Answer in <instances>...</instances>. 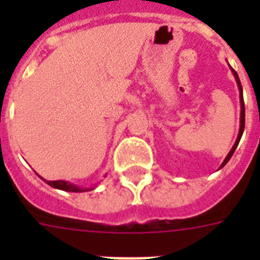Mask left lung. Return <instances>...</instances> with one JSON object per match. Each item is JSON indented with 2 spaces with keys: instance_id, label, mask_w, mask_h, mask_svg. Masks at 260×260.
I'll list each match as a JSON object with an SVG mask.
<instances>
[{
  "instance_id": "1",
  "label": "left lung",
  "mask_w": 260,
  "mask_h": 260,
  "mask_svg": "<svg viewBox=\"0 0 260 260\" xmlns=\"http://www.w3.org/2000/svg\"><path fill=\"white\" fill-rule=\"evenodd\" d=\"M232 73H234L235 75V78H236V82H238V86H239V90H240V104H242V112H240V131H239V136L238 139H236V143L234 144V147H232V150L230 151V154L226 155V158L225 160L222 162L221 167L222 166H225L226 162L230 160L231 156L234 155L235 150H236V147H238L239 142H240V138H242V135H243V131H244V122H246V110H244V101H243V89H242V83H240V79H239V75L238 73L232 69Z\"/></svg>"
}]
</instances>
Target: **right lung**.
<instances>
[{
    "label": "right lung",
    "mask_w": 260,
    "mask_h": 260,
    "mask_svg": "<svg viewBox=\"0 0 260 260\" xmlns=\"http://www.w3.org/2000/svg\"><path fill=\"white\" fill-rule=\"evenodd\" d=\"M47 183L55 189L64 190V191H74V193H81V191H87L89 189H83V187H78V186L69 183L66 181H46Z\"/></svg>",
    "instance_id": "obj_1"
}]
</instances>
